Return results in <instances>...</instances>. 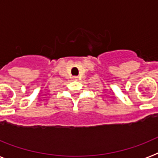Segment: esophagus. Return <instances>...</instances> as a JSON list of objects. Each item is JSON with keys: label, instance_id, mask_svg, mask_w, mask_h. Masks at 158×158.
Segmentation results:
<instances>
[{"label": "esophagus", "instance_id": "obj_1", "mask_svg": "<svg viewBox=\"0 0 158 158\" xmlns=\"http://www.w3.org/2000/svg\"><path fill=\"white\" fill-rule=\"evenodd\" d=\"M73 79H74V80H77V79H78V77L74 76V77H73Z\"/></svg>", "mask_w": 158, "mask_h": 158}]
</instances>
